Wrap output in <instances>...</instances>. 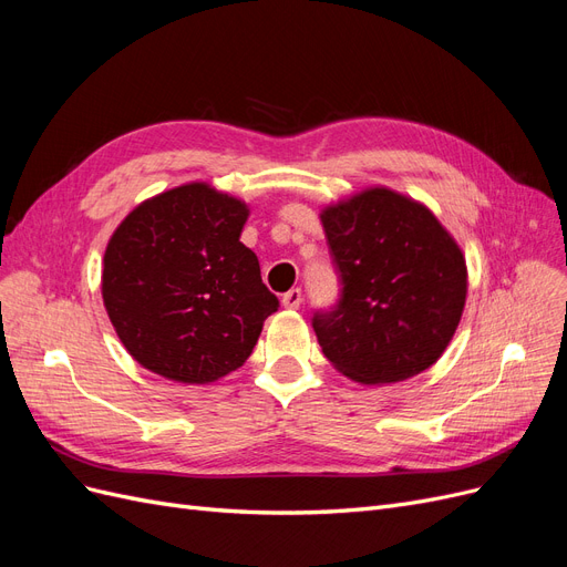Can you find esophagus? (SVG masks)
Instances as JSON below:
<instances>
[{
    "label": "esophagus",
    "mask_w": 567,
    "mask_h": 567,
    "mask_svg": "<svg viewBox=\"0 0 567 567\" xmlns=\"http://www.w3.org/2000/svg\"><path fill=\"white\" fill-rule=\"evenodd\" d=\"M281 305L286 309H298L302 305V290L300 288H290L288 292H284L281 296Z\"/></svg>",
    "instance_id": "1"
}]
</instances>
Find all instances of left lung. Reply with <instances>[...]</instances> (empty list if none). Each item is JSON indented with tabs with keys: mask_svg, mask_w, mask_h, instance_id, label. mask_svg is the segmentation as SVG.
I'll return each mask as SVG.
<instances>
[{
	"mask_svg": "<svg viewBox=\"0 0 567 567\" xmlns=\"http://www.w3.org/2000/svg\"><path fill=\"white\" fill-rule=\"evenodd\" d=\"M342 296L315 326L323 357L349 380L392 384L434 365L466 302V262L424 204L368 187L321 210Z\"/></svg>",
	"mask_w": 567,
	"mask_h": 567,
	"instance_id": "8db88e82",
	"label": "left lung"
}]
</instances>
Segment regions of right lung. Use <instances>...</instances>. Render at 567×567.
<instances>
[{
    "label": "right lung",
    "mask_w": 567,
    "mask_h": 567,
    "mask_svg": "<svg viewBox=\"0 0 567 567\" xmlns=\"http://www.w3.org/2000/svg\"><path fill=\"white\" fill-rule=\"evenodd\" d=\"M248 206L187 183L135 206L103 258V302L128 354L183 384L246 363L279 300L239 237Z\"/></svg>",
    "instance_id": "1"
}]
</instances>
